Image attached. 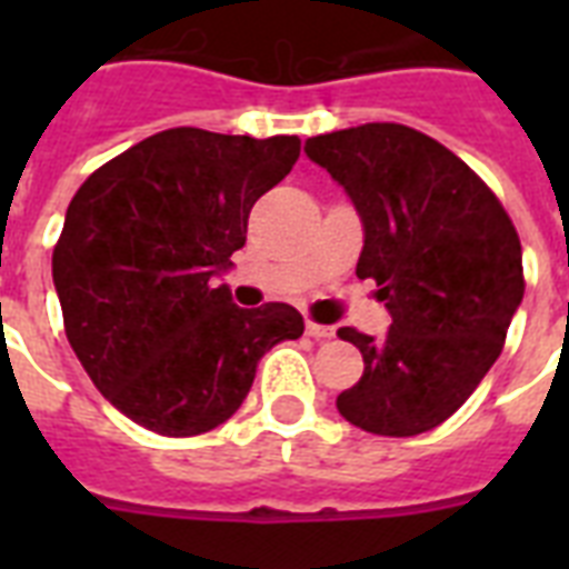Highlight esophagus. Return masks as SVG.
I'll list each match as a JSON object with an SVG mask.
<instances>
[{
    "label": "esophagus",
    "instance_id": "esophagus-1",
    "mask_svg": "<svg viewBox=\"0 0 569 569\" xmlns=\"http://www.w3.org/2000/svg\"><path fill=\"white\" fill-rule=\"evenodd\" d=\"M307 337L330 339L333 337V328H328V325H319V321H307Z\"/></svg>",
    "mask_w": 569,
    "mask_h": 569
}]
</instances>
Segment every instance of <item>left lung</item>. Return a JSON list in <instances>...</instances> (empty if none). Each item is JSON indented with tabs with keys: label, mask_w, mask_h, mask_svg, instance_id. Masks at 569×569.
<instances>
[{
	"label": "left lung",
	"mask_w": 569,
	"mask_h": 569,
	"mask_svg": "<svg viewBox=\"0 0 569 569\" xmlns=\"http://www.w3.org/2000/svg\"><path fill=\"white\" fill-rule=\"evenodd\" d=\"M303 153L351 197L363 221L357 277H372L392 316L383 339L339 328L363 355L339 413L380 437L431 431L502 355L526 292L520 236L467 162L410 127L339 129L307 138Z\"/></svg>",
	"instance_id": "left-lung-1"
}]
</instances>
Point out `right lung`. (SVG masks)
I'll return each instance as SVG.
<instances>
[{
  "label": "right lung",
  "mask_w": 569,
  "mask_h": 569,
  "mask_svg": "<svg viewBox=\"0 0 569 569\" xmlns=\"http://www.w3.org/2000/svg\"><path fill=\"white\" fill-rule=\"evenodd\" d=\"M301 156L298 136L177 127L82 182L52 250L64 330L93 387L132 422L194 437L248 398L259 357L303 333L289 303L241 310L214 277L248 214Z\"/></svg>",
  "instance_id": "right-lung-1"
}]
</instances>
